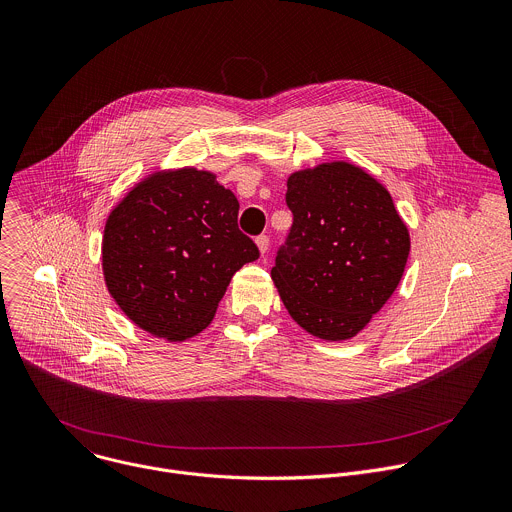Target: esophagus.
<instances>
[{
  "instance_id": "obj_1",
  "label": "esophagus",
  "mask_w": 512,
  "mask_h": 512,
  "mask_svg": "<svg viewBox=\"0 0 512 512\" xmlns=\"http://www.w3.org/2000/svg\"><path fill=\"white\" fill-rule=\"evenodd\" d=\"M255 241H257V247H259L261 255H265L269 251V235H259Z\"/></svg>"
}]
</instances>
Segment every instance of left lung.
I'll return each mask as SVG.
<instances>
[{
    "label": "left lung",
    "instance_id": "left-lung-1",
    "mask_svg": "<svg viewBox=\"0 0 512 512\" xmlns=\"http://www.w3.org/2000/svg\"><path fill=\"white\" fill-rule=\"evenodd\" d=\"M293 215L271 277L311 335L354 337L398 287L410 237L390 193L362 168L333 162L287 181Z\"/></svg>",
    "mask_w": 512,
    "mask_h": 512
}]
</instances>
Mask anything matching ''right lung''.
Segmentation results:
<instances>
[{
    "instance_id": "add662e5",
    "label": "right lung",
    "mask_w": 512,
    "mask_h": 512,
    "mask_svg": "<svg viewBox=\"0 0 512 512\" xmlns=\"http://www.w3.org/2000/svg\"><path fill=\"white\" fill-rule=\"evenodd\" d=\"M237 197L205 170L156 173L110 213L102 265L110 295L142 329L183 342L203 331L231 277L259 259Z\"/></svg>"
}]
</instances>
